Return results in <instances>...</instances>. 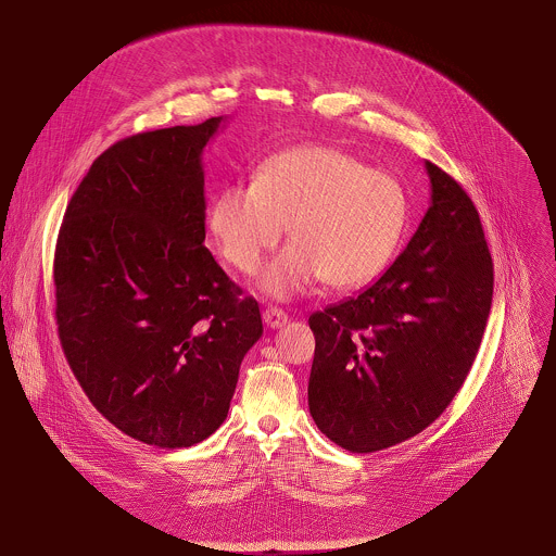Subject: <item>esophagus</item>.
<instances>
[{"mask_svg":"<svg viewBox=\"0 0 556 556\" xmlns=\"http://www.w3.org/2000/svg\"><path fill=\"white\" fill-rule=\"evenodd\" d=\"M264 324L268 326V328H281V326H286L288 324V314L281 309V307H266L264 309Z\"/></svg>","mask_w":556,"mask_h":556,"instance_id":"obj_1","label":"esophagus"}]
</instances>
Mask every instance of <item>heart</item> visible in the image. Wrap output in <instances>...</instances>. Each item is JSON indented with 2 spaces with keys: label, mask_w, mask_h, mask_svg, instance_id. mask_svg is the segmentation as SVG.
Wrapping results in <instances>:
<instances>
[{
  "label": "heart",
  "mask_w": 556,
  "mask_h": 556,
  "mask_svg": "<svg viewBox=\"0 0 556 556\" xmlns=\"http://www.w3.org/2000/svg\"><path fill=\"white\" fill-rule=\"evenodd\" d=\"M407 219V195L389 172L321 144L266 161L253 185H228L211 202L208 224L224 260L253 275L288 226L292 244L262 273L260 288L290 299L314 281L352 288L376 277Z\"/></svg>",
  "instance_id": "1"
}]
</instances>
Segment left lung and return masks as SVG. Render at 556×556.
Returning a JSON list of instances; mask_svg holds the SVG:
<instances>
[{
    "mask_svg": "<svg viewBox=\"0 0 556 556\" xmlns=\"http://www.w3.org/2000/svg\"><path fill=\"white\" fill-rule=\"evenodd\" d=\"M431 206L376 283L309 316V414L334 444L374 453L427 429L478 356L493 301L480 213L425 163Z\"/></svg>",
    "mask_w": 556,
    "mask_h": 556,
    "instance_id": "obj_1",
    "label": "left lung"
}]
</instances>
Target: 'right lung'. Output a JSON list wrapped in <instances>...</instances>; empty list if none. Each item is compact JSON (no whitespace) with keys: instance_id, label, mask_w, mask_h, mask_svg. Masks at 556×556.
I'll return each instance as SVG.
<instances>
[{"instance_id":"right-lung-1","label":"right lung","mask_w":556,"mask_h":556,"mask_svg":"<svg viewBox=\"0 0 556 556\" xmlns=\"http://www.w3.org/2000/svg\"><path fill=\"white\" fill-rule=\"evenodd\" d=\"M222 116L105 149L74 191L54 251L63 354L90 403L157 448L206 440L264 326L204 247L202 151Z\"/></svg>"}]
</instances>
